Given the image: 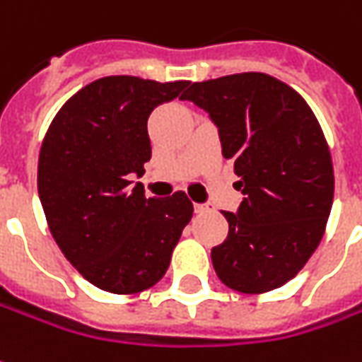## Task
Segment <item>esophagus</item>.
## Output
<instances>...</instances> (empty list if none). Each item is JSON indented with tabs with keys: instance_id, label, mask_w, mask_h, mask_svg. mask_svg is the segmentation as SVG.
Instances as JSON below:
<instances>
[{
	"instance_id": "obj_1",
	"label": "esophagus",
	"mask_w": 362,
	"mask_h": 362,
	"mask_svg": "<svg viewBox=\"0 0 362 362\" xmlns=\"http://www.w3.org/2000/svg\"><path fill=\"white\" fill-rule=\"evenodd\" d=\"M194 210H196V214H204L210 210V206L208 204H194Z\"/></svg>"
}]
</instances>
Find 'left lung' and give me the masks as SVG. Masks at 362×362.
Listing matches in <instances>:
<instances>
[{
  "instance_id": "obj_1",
  "label": "left lung",
  "mask_w": 362,
  "mask_h": 362,
  "mask_svg": "<svg viewBox=\"0 0 362 362\" xmlns=\"http://www.w3.org/2000/svg\"><path fill=\"white\" fill-rule=\"evenodd\" d=\"M182 100L210 115L243 194L238 212H223L230 232L212 247L216 274L242 293L281 287L313 255L333 206V162L313 110L265 73L192 83Z\"/></svg>"
}]
</instances>
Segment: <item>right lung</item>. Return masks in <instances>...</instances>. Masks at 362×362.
<instances>
[{
	"label": "right lung",
	"instance_id": "1",
	"mask_svg": "<svg viewBox=\"0 0 362 362\" xmlns=\"http://www.w3.org/2000/svg\"><path fill=\"white\" fill-rule=\"evenodd\" d=\"M186 87L97 78L61 107L43 139L37 188L49 230L71 265L103 291L140 293L158 284L192 220L184 192L156 200L130 182L152 154L150 112Z\"/></svg>",
	"mask_w": 362,
	"mask_h": 362
}]
</instances>
